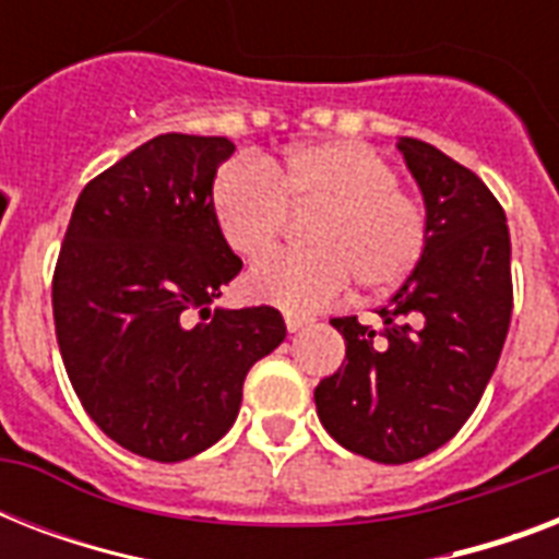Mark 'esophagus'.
I'll return each instance as SVG.
<instances>
[{
    "label": "esophagus",
    "mask_w": 559,
    "mask_h": 559,
    "mask_svg": "<svg viewBox=\"0 0 559 559\" xmlns=\"http://www.w3.org/2000/svg\"><path fill=\"white\" fill-rule=\"evenodd\" d=\"M307 324H310V319H305V316L287 313V331H289V333H298V331H305Z\"/></svg>",
    "instance_id": "esophagus-1"
}]
</instances>
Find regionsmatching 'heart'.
Here are the masks:
<instances>
[{"label":"heart","instance_id":"obj_1","mask_svg":"<svg viewBox=\"0 0 559 559\" xmlns=\"http://www.w3.org/2000/svg\"><path fill=\"white\" fill-rule=\"evenodd\" d=\"M313 249L254 266L246 293L289 313H316L348 289L389 293L412 275L429 240V211L397 182L385 156L359 142L298 144L281 162H228L211 182V214L237 258L258 261L281 243L289 211H310Z\"/></svg>","mask_w":559,"mask_h":559}]
</instances>
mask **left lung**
I'll list each match as a JSON object with an SVG mask.
<instances>
[{
  "label": "left lung",
  "instance_id": "left-lung-1",
  "mask_svg": "<svg viewBox=\"0 0 559 559\" xmlns=\"http://www.w3.org/2000/svg\"><path fill=\"white\" fill-rule=\"evenodd\" d=\"M400 153L424 191L429 240L382 328L333 319L345 362L316 385L319 420L345 450L377 464L424 459L467 424L511 328L508 219L469 168L420 139Z\"/></svg>",
  "mask_w": 559,
  "mask_h": 559
}]
</instances>
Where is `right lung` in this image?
I'll use <instances>...</instances> for the list:
<instances>
[{"label":"right lung","instance_id":"obj_1","mask_svg":"<svg viewBox=\"0 0 559 559\" xmlns=\"http://www.w3.org/2000/svg\"><path fill=\"white\" fill-rule=\"evenodd\" d=\"M223 135L165 133L86 182L51 278L72 389L100 432L174 464L231 429L243 380L287 336L275 307L211 310L243 261L211 214Z\"/></svg>","mask_w":559,"mask_h":559}]
</instances>
